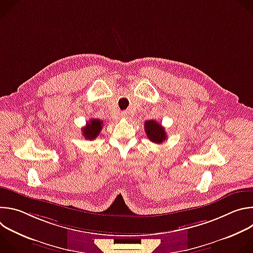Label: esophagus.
<instances>
[{"label":"esophagus","mask_w":253,"mask_h":253,"mask_svg":"<svg viewBox=\"0 0 253 253\" xmlns=\"http://www.w3.org/2000/svg\"><path fill=\"white\" fill-rule=\"evenodd\" d=\"M121 116H122L123 118H129V113H127L126 111H125V112H122V113H121Z\"/></svg>","instance_id":"esophagus-1"}]
</instances>
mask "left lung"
<instances>
[{
	"label": "left lung",
	"mask_w": 253,
	"mask_h": 253,
	"mask_svg": "<svg viewBox=\"0 0 253 253\" xmlns=\"http://www.w3.org/2000/svg\"><path fill=\"white\" fill-rule=\"evenodd\" d=\"M144 129H145V133H146L147 137L153 143L160 144L167 139V135H166L164 127H162V125L159 124L155 120L145 121V124H144Z\"/></svg>",
	"instance_id": "1"
}]
</instances>
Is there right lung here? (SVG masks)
Masks as SVG:
<instances>
[{
    "mask_svg": "<svg viewBox=\"0 0 253 253\" xmlns=\"http://www.w3.org/2000/svg\"><path fill=\"white\" fill-rule=\"evenodd\" d=\"M103 122L99 119H91L86 123V126L82 129L83 136L88 140H94L100 134L102 130Z\"/></svg>",
    "mask_w": 253,
    "mask_h": 253,
    "instance_id": "right-lung-1",
    "label": "right lung"
}]
</instances>
